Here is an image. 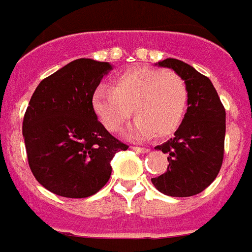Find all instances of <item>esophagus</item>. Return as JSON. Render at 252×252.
Returning a JSON list of instances; mask_svg holds the SVG:
<instances>
[{"label":"esophagus","mask_w":252,"mask_h":252,"mask_svg":"<svg viewBox=\"0 0 252 252\" xmlns=\"http://www.w3.org/2000/svg\"><path fill=\"white\" fill-rule=\"evenodd\" d=\"M130 149H133L134 152H137V153H148V152H149L148 148H138V146H131Z\"/></svg>","instance_id":"1"}]
</instances>
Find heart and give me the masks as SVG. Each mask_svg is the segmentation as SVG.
Listing matches in <instances>:
<instances>
[{"mask_svg": "<svg viewBox=\"0 0 252 252\" xmlns=\"http://www.w3.org/2000/svg\"><path fill=\"white\" fill-rule=\"evenodd\" d=\"M93 108L104 127L119 131L134 113L127 134L133 138L168 137L184 118L188 88L174 71L134 68L121 73L111 87L99 86L93 95Z\"/></svg>", "mask_w": 252, "mask_h": 252, "instance_id": "obj_1", "label": "heart"}]
</instances>
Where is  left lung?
Instances as JSON below:
<instances>
[{
	"label": "left lung",
	"instance_id": "obj_1",
	"mask_svg": "<svg viewBox=\"0 0 252 252\" xmlns=\"http://www.w3.org/2000/svg\"><path fill=\"white\" fill-rule=\"evenodd\" d=\"M156 65L170 68L184 79L188 108L173 138L154 148L168 154L169 166L152 183L161 193L189 197L203 192L221 168L225 110L212 82L192 65L177 59H165Z\"/></svg>",
	"mask_w": 252,
	"mask_h": 252
}]
</instances>
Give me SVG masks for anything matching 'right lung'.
<instances>
[{"label":"right lung","mask_w":252,"mask_h":252,"mask_svg":"<svg viewBox=\"0 0 252 252\" xmlns=\"http://www.w3.org/2000/svg\"><path fill=\"white\" fill-rule=\"evenodd\" d=\"M111 69L106 62L73 60L41 80L29 100L23 122L28 162L52 193L93 196L110 179L114 156L127 149L99 122L91 102Z\"/></svg>","instance_id":"1"}]
</instances>
